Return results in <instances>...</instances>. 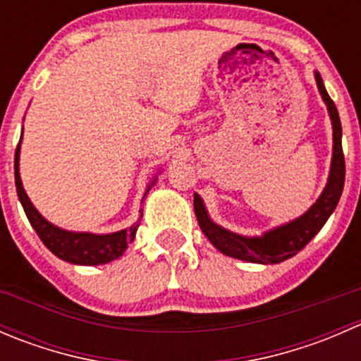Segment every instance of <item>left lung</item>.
Instances as JSON below:
<instances>
[{"label": "left lung", "instance_id": "1", "mask_svg": "<svg viewBox=\"0 0 361 361\" xmlns=\"http://www.w3.org/2000/svg\"><path fill=\"white\" fill-rule=\"evenodd\" d=\"M314 80L316 85H318L319 96H322L323 103L326 104L334 130L332 162H330L329 180H326L322 195L316 199V202L304 214L297 216L295 220L286 221V224L278 225L274 228H269L262 235H241L228 231V228H224L221 225L214 224L211 220L209 213H207L206 206H204L201 195L194 194V209L199 225H201V231L220 253L238 258V260L251 262V264L267 265L285 262L295 257L322 231V227L326 224L330 214L337 207L345 180L341 118H338L336 104L330 99L329 92L325 89V83L322 80V75L318 71H314Z\"/></svg>", "mask_w": 361, "mask_h": 361}]
</instances>
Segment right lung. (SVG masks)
Listing matches in <instances>:
<instances>
[{"label":"right lung","instance_id":"add662e5","mask_svg":"<svg viewBox=\"0 0 361 361\" xmlns=\"http://www.w3.org/2000/svg\"><path fill=\"white\" fill-rule=\"evenodd\" d=\"M20 143H23V136H20L19 145L16 150V160H13V167H16V187L19 201L23 204L25 216H27L29 224L39 235L43 245L52 251L56 257L61 260L69 262L75 265H103L108 262L116 260L126 253L129 243L134 241L136 238V231L140 224L130 225L129 228H122V231L111 232V234H92V232H73L61 228L57 225L50 224L35 206H32L31 199L27 197L24 190L23 180H20L19 173V160H20ZM155 180L150 181V185L145 190V195L150 192V188L155 185ZM143 195V197H145ZM143 216V214H141Z\"/></svg>","mask_w":361,"mask_h":361}]
</instances>
